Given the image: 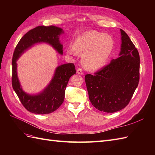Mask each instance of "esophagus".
I'll use <instances>...</instances> for the list:
<instances>
[{"mask_svg": "<svg viewBox=\"0 0 155 155\" xmlns=\"http://www.w3.org/2000/svg\"><path fill=\"white\" fill-rule=\"evenodd\" d=\"M77 74H79V75H83V72L82 71V70L81 68H78L77 70Z\"/></svg>", "mask_w": 155, "mask_h": 155, "instance_id": "1", "label": "esophagus"}]
</instances>
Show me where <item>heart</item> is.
I'll return each instance as SVG.
<instances>
[{"label": "heart", "instance_id": "b5f03b06", "mask_svg": "<svg viewBox=\"0 0 155 155\" xmlns=\"http://www.w3.org/2000/svg\"><path fill=\"white\" fill-rule=\"evenodd\" d=\"M112 36L97 31H90L79 35L70 46L67 53L70 55H82L81 63L88 70L101 68L107 62L114 48Z\"/></svg>", "mask_w": 155, "mask_h": 155}]
</instances>
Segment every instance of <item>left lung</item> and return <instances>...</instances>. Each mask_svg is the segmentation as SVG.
Instances as JSON below:
<instances>
[{"instance_id":"obj_1","label":"left lung","mask_w":155,"mask_h":155,"mask_svg":"<svg viewBox=\"0 0 155 155\" xmlns=\"http://www.w3.org/2000/svg\"><path fill=\"white\" fill-rule=\"evenodd\" d=\"M119 57L85 79L92 105L105 112L119 111L128 105L138 85L140 55L126 33L120 29Z\"/></svg>"}]
</instances>
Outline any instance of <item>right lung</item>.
Returning <instances> with one entry per match:
<instances>
[{"label":"right lung","instance_id":"right-lung-1","mask_svg":"<svg viewBox=\"0 0 155 155\" xmlns=\"http://www.w3.org/2000/svg\"><path fill=\"white\" fill-rule=\"evenodd\" d=\"M64 34L62 28L55 26H37L28 31L18 42L12 59V87L25 109L34 114H50L61 105L69 79L76 74L73 63L59 65L55 68L52 79L43 91L30 94L23 91L17 76V61L26 51L38 43H46L63 55V45L59 40Z\"/></svg>","mask_w":155,"mask_h":155}]
</instances>
